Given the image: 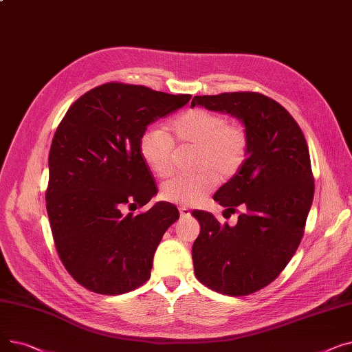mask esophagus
I'll list each match as a JSON object with an SVG mask.
<instances>
[{"mask_svg":"<svg viewBox=\"0 0 352 352\" xmlns=\"http://www.w3.org/2000/svg\"><path fill=\"white\" fill-rule=\"evenodd\" d=\"M179 215H181V218H190L191 217V211L187 207H181L179 208Z\"/></svg>","mask_w":352,"mask_h":352,"instance_id":"obj_1","label":"esophagus"}]
</instances>
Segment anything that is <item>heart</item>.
Instances as JSON below:
<instances>
[{"instance_id": "heart-1", "label": "heart", "mask_w": 352, "mask_h": 352, "mask_svg": "<svg viewBox=\"0 0 352 352\" xmlns=\"http://www.w3.org/2000/svg\"><path fill=\"white\" fill-rule=\"evenodd\" d=\"M174 144L195 146L194 166L198 173L166 181L161 188L162 199L191 207L204 199L219 179L232 178L244 165L248 154V134L239 124L227 122L223 114L206 108H191L166 125V133L145 129L138 151L154 175L168 177L173 171Z\"/></svg>"}]
</instances>
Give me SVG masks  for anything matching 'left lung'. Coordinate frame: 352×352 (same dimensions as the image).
Returning a JSON list of instances; mask_svg holds the SVG:
<instances>
[{
    "label": "left lung",
    "mask_w": 352,
    "mask_h": 352,
    "mask_svg": "<svg viewBox=\"0 0 352 352\" xmlns=\"http://www.w3.org/2000/svg\"><path fill=\"white\" fill-rule=\"evenodd\" d=\"M195 105L231 114L248 134L244 165L214 195L231 214L243 208L236 226L192 211L201 226L192 245L198 281L243 297L271 284L301 243L314 198L308 145L288 111L260 92L197 96Z\"/></svg>",
    "instance_id": "8db88e82"
}]
</instances>
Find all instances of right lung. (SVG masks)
Listing matches in <instances>:
<instances>
[{"instance_id":"1","label":"right lung","mask_w":352,"mask_h":352,"mask_svg":"<svg viewBox=\"0 0 352 352\" xmlns=\"http://www.w3.org/2000/svg\"><path fill=\"white\" fill-rule=\"evenodd\" d=\"M190 100L107 82L60 122L48 157L47 212L65 270L87 289L118 295L150 278L155 250L179 212L164 201L138 215L122 210L144 207L158 191L138 151L141 134Z\"/></svg>"}]
</instances>
